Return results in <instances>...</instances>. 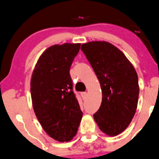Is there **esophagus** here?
Segmentation results:
<instances>
[{
  "label": "esophagus",
  "mask_w": 159,
  "mask_h": 159,
  "mask_svg": "<svg viewBox=\"0 0 159 159\" xmlns=\"http://www.w3.org/2000/svg\"><path fill=\"white\" fill-rule=\"evenodd\" d=\"M81 97H82L83 98H85L87 97V95H88V93L87 92H81Z\"/></svg>",
  "instance_id": "esophagus-1"
}]
</instances>
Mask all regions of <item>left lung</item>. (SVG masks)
I'll return each instance as SVG.
<instances>
[{"label": "left lung", "mask_w": 159, "mask_h": 159, "mask_svg": "<svg viewBox=\"0 0 159 159\" xmlns=\"http://www.w3.org/2000/svg\"><path fill=\"white\" fill-rule=\"evenodd\" d=\"M81 49L101 84L102 102L93 119L105 134L117 136L128 127L136 111L139 87L136 70L108 42H90Z\"/></svg>", "instance_id": "8db88e82"}]
</instances>
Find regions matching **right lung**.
I'll return each instance as SVG.
<instances>
[{
	"instance_id": "obj_1",
	"label": "right lung",
	"mask_w": 159,
	"mask_h": 159,
	"mask_svg": "<svg viewBox=\"0 0 159 159\" xmlns=\"http://www.w3.org/2000/svg\"><path fill=\"white\" fill-rule=\"evenodd\" d=\"M80 46V43L50 46L40 56L32 75L31 98L36 117L45 132L61 143L76 135L83 115L69 73Z\"/></svg>"
}]
</instances>
